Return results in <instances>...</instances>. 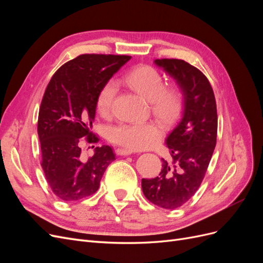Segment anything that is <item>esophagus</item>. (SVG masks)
Segmentation results:
<instances>
[{
    "mask_svg": "<svg viewBox=\"0 0 263 263\" xmlns=\"http://www.w3.org/2000/svg\"><path fill=\"white\" fill-rule=\"evenodd\" d=\"M116 153L118 156H129L133 154V150L129 149H124V148H118L116 150Z\"/></svg>",
    "mask_w": 263,
    "mask_h": 263,
    "instance_id": "34e87169",
    "label": "esophagus"
}]
</instances>
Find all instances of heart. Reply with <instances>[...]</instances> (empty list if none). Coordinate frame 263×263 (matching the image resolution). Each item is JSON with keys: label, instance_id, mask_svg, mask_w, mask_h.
<instances>
[{"label": "heart", "instance_id": "heart-1", "mask_svg": "<svg viewBox=\"0 0 263 263\" xmlns=\"http://www.w3.org/2000/svg\"><path fill=\"white\" fill-rule=\"evenodd\" d=\"M140 97L150 102L151 110L157 118L169 123L181 112L183 97L177 86L165 87L162 76L149 66H142L133 70L123 79ZM117 92L114 81H108L98 93L95 106L98 113L107 116L112 109L113 101ZM108 139L116 145L130 150H142L156 146L161 139V130L154 123H122L110 127L107 132Z\"/></svg>", "mask_w": 263, "mask_h": 263}]
</instances>
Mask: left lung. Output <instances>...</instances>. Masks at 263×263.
I'll list each match as a JSON object with an SVG mask.
<instances>
[{"instance_id": "left-lung-1", "label": "left lung", "mask_w": 263, "mask_h": 263, "mask_svg": "<svg viewBox=\"0 0 263 263\" xmlns=\"http://www.w3.org/2000/svg\"><path fill=\"white\" fill-rule=\"evenodd\" d=\"M178 83L183 95V112L165 139L170 160L154 179H142L147 200L165 210H174L192 197L205 177L217 137V109L210 81L184 60L156 59Z\"/></svg>"}]
</instances>
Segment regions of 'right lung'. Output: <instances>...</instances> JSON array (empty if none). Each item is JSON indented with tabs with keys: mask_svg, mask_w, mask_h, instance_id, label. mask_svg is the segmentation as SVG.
Instances as JSON below:
<instances>
[{
	"mask_svg": "<svg viewBox=\"0 0 263 263\" xmlns=\"http://www.w3.org/2000/svg\"><path fill=\"white\" fill-rule=\"evenodd\" d=\"M130 55L81 54L61 66L47 85L38 115L42 166L53 194L76 202L97 192L115 160L109 146L97 147L82 160L80 138L98 142L91 133L101 87L130 60Z\"/></svg>",
	"mask_w": 263,
	"mask_h": 263,
	"instance_id": "add662e5",
	"label": "right lung"
}]
</instances>
